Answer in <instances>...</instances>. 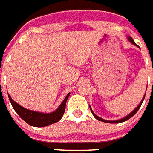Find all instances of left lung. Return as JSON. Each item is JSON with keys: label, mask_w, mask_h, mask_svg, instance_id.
<instances>
[{"label": "left lung", "mask_w": 153, "mask_h": 153, "mask_svg": "<svg viewBox=\"0 0 153 153\" xmlns=\"http://www.w3.org/2000/svg\"><path fill=\"white\" fill-rule=\"evenodd\" d=\"M128 40H129V41H130L132 44H134L135 46H136V47H138L137 44H136V43H135L134 40H133V39H132V37H131V36H128ZM145 96H146V94H145V95H144V97H143V100H141V102H140V103L139 104V105H138L137 107H136V109H135L134 110H133V111L132 112V113H129V115H127L126 117H123V118L120 119V120H114V121H110V120H103V119L100 118V117H99L98 116H97V115H96L95 113H93V110H92V109H91V107H90V110H91V113H93V117H95V118L97 119V120H100V121H102V122H104V123H120L125 122V121H126V120H129V119H130L131 117H133V116H134V115L136 114V113H137L138 110H139V109H140V108L141 107L142 103H143V100H144V99H145Z\"/></svg>", "instance_id": "1"}]
</instances>
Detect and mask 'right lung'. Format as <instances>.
<instances>
[{
  "instance_id": "1",
  "label": "right lung",
  "mask_w": 153,
  "mask_h": 153,
  "mask_svg": "<svg viewBox=\"0 0 153 153\" xmlns=\"http://www.w3.org/2000/svg\"><path fill=\"white\" fill-rule=\"evenodd\" d=\"M70 93H69L67 94L60 106L55 111L49 113L30 110V109L20 106L15 101H13L10 95H8V97H9V100H10V102L13 109L19 115V117L23 120H24L27 123L34 127H44L55 123L61 120L63 113H64L65 108H66V102L70 96Z\"/></svg>"
}]
</instances>
